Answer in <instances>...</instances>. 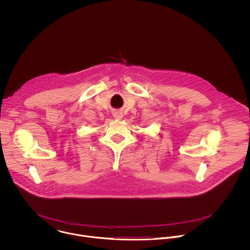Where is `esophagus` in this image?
Here are the masks:
<instances>
[{
  "mask_svg": "<svg viewBox=\"0 0 250 250\" xmlns=\"http://www.w3.org/2000/svg\"><path fill=\"white\" fill-rule=\"evenodd\" d=\"M112 115H113V117H114V118H117V119H120V118H122V116H123V115H122V113H121V112H119V111H114Z\"/></svg>",
  "mask_w": 250,
  "mask_h": 250,
  "instance_id": "34e87169",
  "label": "esophagus"
}]
</instances>
